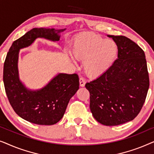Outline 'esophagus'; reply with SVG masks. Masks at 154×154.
I'll return each mask as SVG.
<instances>
[{
	"label": "esophagus",
	"instance_id": "obj_1",
	"mask_svg": "<svg viewBox=\"0 0 154 154\" xmlns=\"http://www.w3.org/2000/svg\"><path fill=\"white\" fill-rule=\"evenodd\" d=\"M79 82H80V86H81V87H84V86H85V81L83 78H81L79 80Z\"/></svg>",
	"mask_w": 154,
	"mask_h": 154
}]
</instances>
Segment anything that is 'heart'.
Returning a JSON list of instances; mask_svg holds the SVG:
<instances>
[{
	"instance_id": "b5f03b06",
	"label": "heart",
	"mask_w": 154,
	"mask_h": 154,
	"mask_svg": "<svg viewBox=\"0 0 154 154\" xmlns=\"http://www.w3.org/2000/svg\"><path fill=\"white\" fill-rule=\"evenodd\" d=\"M71 53L75 60L85 62L86 75L95 79L102 75L112 66L118 54V46L112 40L85 32L73 40Z\"/></svg>"
}]
</instances>
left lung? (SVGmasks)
Returning a JSON list of instances; mask_svg holds the SVG:
<instances>
[{"label": "left lung", "instance_id": "8db88e82", "mask_svg": "<svg viewBox=\"0 0 154 154\" xmlns=\"http://www.w3.org/2000/svg\"><path fill=\"white\" fill-rule=\"evenodd\" d=\"M118 46V58L106 73L85 84L90 94V111L104 125L132 121L142 108L149 87L143 50L123 35H107Z\"/></svg>", "mask_w": 154, "mask_h": 154}]
</instances>
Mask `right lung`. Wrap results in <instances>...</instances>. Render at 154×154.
<instances>
[{
    "label": "right lung",
    "instance_id": "add662e5",
    "mask_svg": "<svg viewBox=\"0 0 154 154\" xmlns=\"http://www.w3.org/2000/svg\"><path fill=\"white\" fill-rule=\"evenodd\" d=\"M66 29L34 28L13 42L3 67V83L8 100L14 111L23 119L37 125H51L60 121L69 100L79 89L77 74L60 73L45 86L31 90L20 81L18 71L19 53L41 38L59 41Z\"/></svg>",
    "mask_w": 154,
    "mask_h": 154
}]
</instances>
